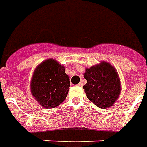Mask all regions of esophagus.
I'll list each match as a JSON object with an SVG mask.
<instances>
[{
  "mask_svg": "<svg viewBox=\"0 0 147 147\" xmlns=\"http://www.w3.org/2000/svg\"><path fill=\"white\" fill-rule=\"evenodd\" d=\"M78 85L80 86V87H82V86H83V83H82V82H80L79 84H78Z\"/></svg>",
  "mask_w": 147,
  "mask_h": 147,
  "instance_id": "obj_1",
  "label": "esophagus"
}]
</instances>
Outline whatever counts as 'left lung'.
<instances>
[{
    "mask_svg": "<svg viewBox=\"0 0 147 147\" xmlns=\"http://www.w3.org/2000/svg\"><path fill=\"white\" fill-rule=\"evenodd\" d=\"M84 77L87 83L83 87L87 97L99 108L113 106L121 93V82L115 69L107 62L86 69Z\"/></svg>",
    "mask_w": 147,
    "mask_h": 147,
    "instance_id": "left-lung-1",
    "label": "left lung"
}]
</instances>
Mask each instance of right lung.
<instances>
[{
  "mask_svg": "<svg viewBox=\"0 0 147 147\" xmlns=\"http://www.w3.org/2000/svg\"><path fill=\"white\" fill-rule=\"evenodd\" d=\"M65 71V67L53 59H46L34 69L31 92L44 108L58 107L66 98L70 82Z\"/></svg>",
  "mask_w": 147,
  "mask_h": 147,
  "instance_id": "add662e5",
  "label": "right lung"
}]
</instances>
